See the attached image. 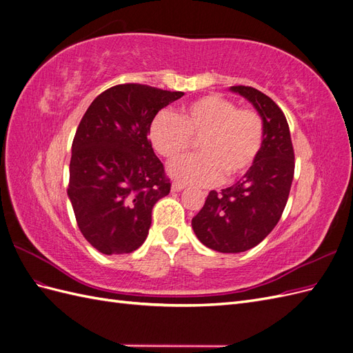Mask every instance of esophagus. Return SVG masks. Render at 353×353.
Returning a JSON list of instances; mask_svg holds the SVG:
<instances>
[{
    "instance_id": "obj_1",
    "label": "esophagus",
    "mask_w": 353,
    "mask_h": 353,
    "mask_svg": "<svg viewBox=\"0 0 353 353\" xmlns=\"http://www.w3.org/2000/svg\"><path fill=\"white\" fill-rule=\"evenodd\" d=\"M184 188H185V185L181 184V183H174L172 184V191H183Z\"/></svg>"
}]
</instances>
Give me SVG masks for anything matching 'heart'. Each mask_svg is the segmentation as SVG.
I'll return each mask as SVG.
<instances>
[{
	"label": "heart",
	"mask_w": 353,
	"mask_h": 353,
	"mask_svg": "<svg viewBox=\"0 0 353 353\" xmlns=\"http://www.w3.org/2000/svg\"><path fill=\"white\" fill-rule=\"evenodd\" d=\"M265 137L261 113L239 108L219 94H208L184 105L178 114L160 112L148 128L154 150L168 160L184 156L199 140L197 156L178 160L169 174L184 184L212 185L241 178L258 160Z\"/></svg>",
	"instance_id": "b5f03b06"
}]
</instances>
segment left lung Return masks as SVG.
Returning <instances> with one entry per match:
<instances>
[{"label":"left lung","mask_w":353,"mask_h":353,"mask_svg":"<svg viewBox=\"0 0 353 353\" xmlns=\"http://www.w3.org/2000/svg\"><path fill=\"white\" fill-rule=\"evenodd\" d=\"M262 116L265 137L253 168L236 184L216 193L191 221L197 239L221 253H240L259 244L279 223L290 194L294 150L283 110L253 87H231Z\"/></svg>","instance_id":"obj_1"}]
</instances>
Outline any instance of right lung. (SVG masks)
Segmentation results:
<instances>
[{
	"instance_id": "obj_1",
	"label": "right lung",
	"mask_w": 353,
	"mask_h": 353,
	"mask_svg": "<svg viewBox=\"0 0 353 353\" xmlns=\"http://www.w3.org/2000/svg\"><path fill=\"white\" fill-rule=\"evenodd\" d=\"M183 95L121 83L97 95L82 116L68 194L82 236L99 252L131 253L147 239L154 203L170 191L148 128L160 109Z\"/></svg>"
}]
</instances>
